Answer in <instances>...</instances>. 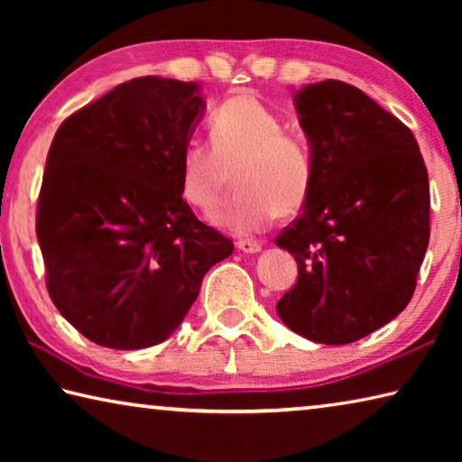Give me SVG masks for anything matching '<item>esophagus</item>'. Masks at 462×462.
Wrapping results in <instances>:
<instances>
[{
  "label": "esophagus",
  "mask_w": 462,
  "mask_h": 462,
  "mask_svg": "<svg viewBox=\"0 0 462 462\" xmlns=\"http://www.w3.org/2000/svg\"><path fill=\"white\" fill-rule=\"evenodd\" d=\"M236 248L245 254H254V253H259V250H261V245L256 240H238Z\"/></svg>",
  "instance_id": "34e87169"
}]
</instances>
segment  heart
Segmentation results:
<instances>
[{
  "instance_id": "1",
  "label": "heart",
  "mask_w": 462,
  "mask_h": 462,
  "mask_svg": "<svg viewBox=\"0 0 462 462\" xmlns=\"http://www.w3.org/2000/svg\"><path fill=\"white\" fill-rule=\"evenodd\" d=\"M287 120L253 91H240L209 116V143H189L179 159L183 199L212 214L230 189L238 191L214 214L220 228L240 236L259 234L279 216L306 206L316 179L310 138L287 130Z\"/></svg>"
}]
</instances>
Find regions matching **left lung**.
I'll return each mask as SVG.
<instances>
[{"instance_id":"8db88e82","label":"left lung","mask_w":462,"mask_h":462,"mask_svg":"<svg viewBox=\"0 0 462 462\" xmlns=\"http://www.w3.org/2000/svg\"><path fill=\"white\" fill-rule=\"evenodd\" d=\"M316 152L301 214L275 245L297 261V283L277 303L303 338L350 344L408 306L430 240V183L411 130L344 81L295 97Z\"/></svg>"}]
</instances>
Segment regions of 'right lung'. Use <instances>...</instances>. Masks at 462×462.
<instances>
[{
  "instance_id": "add662e5",
  "label": "right lung",
  "mask_w": 462,
  "mask_h": 462,
  "mask_svg": "<svg viewBox=\"0 0 462 462\" xmlns=\"http://www.w3.org/2000/svg\"><path fill=\"white\" fill-rule=\"evenodd\" d=\"M201 109L195 83L138 77L77 109L52 138L36 208L46 289L99 346L167 340L203 275L232 254L179 187Z\"/></svg>"
}]
</instances>
